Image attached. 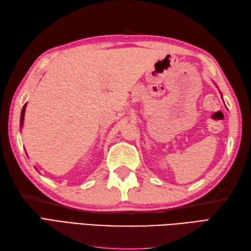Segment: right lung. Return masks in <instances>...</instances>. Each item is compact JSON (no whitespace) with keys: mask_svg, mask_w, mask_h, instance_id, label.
<instances>
[{"mask_svg":"<svg viewBox=\"0 0 251 251\" xmlns=\"http://www.w3.org/2000/svg\"><path fill=\"white\" fill-rule=\"evenodd\" d=\"M25 106L26 104H25L22 108V111H21V118H20V125L23 124V119H25Z\"/></svg>","mask_w":251,"mask_h":251,"instance_id":"right-lung-1","label":"right lung"}]
</instances>
